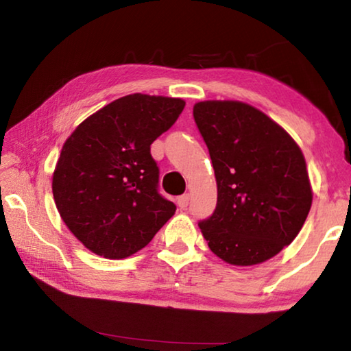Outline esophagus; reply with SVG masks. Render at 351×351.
Returning <instances> with one entry per match:
<instances>
[{
	"label": "esophagus",
	"mask_w": 351,
	"mask_h": 351,
	"mask_svg": "<svg viewBox=\"0 0 351 351\" xmlns=\"http://www.w3.org/2000/svg\"><path fill=\"white\" fill-rule=\"evenodd\" d=\"M189 199H190L189 193L181 195V197L176 198V203H178V206H180V209H186V207L189 206Z\"/></svg>",
	"instance_id": "34e87169"
}]
</instances>
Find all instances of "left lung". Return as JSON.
<instances>
[{
	"instance_id": "1",
	"label": "left lung",
	"mask_w": 351,
	"mask_h": 351,
	"mask_svg": "<svg viewBox=\"0 0 351 351\" xmlns=\"http://www.w3.org/2000/svg\"><path fill=\"white\" fill-rule=\"evenodd\" d=\"M193 117L212 159L217 209L199 223L210 251L254 266L288 246L308 217L313 189L305 156L283 127L240 100H204Z\"/></svg>"
}]
</instances>
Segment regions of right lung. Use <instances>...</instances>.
Instances as JSON below:
<instances>
[{"instance_id": "right-lung-1", "label": "right lung", "mask_w": 351, "mask_h": 351, "mask_svg": "<svg viewBox=\"0 0 351 351\" xmlns=\"http://www.w3.org/2000/svg\"><path fill=\"white\" fill-rule=\"evenodd\" d=\"M182 99L128 94L86 117L64 141L52 173V195L64 224L104 258L141 251L173 217L158 193L150 145L173 125Z\"/></svg>"}]
</instances>
